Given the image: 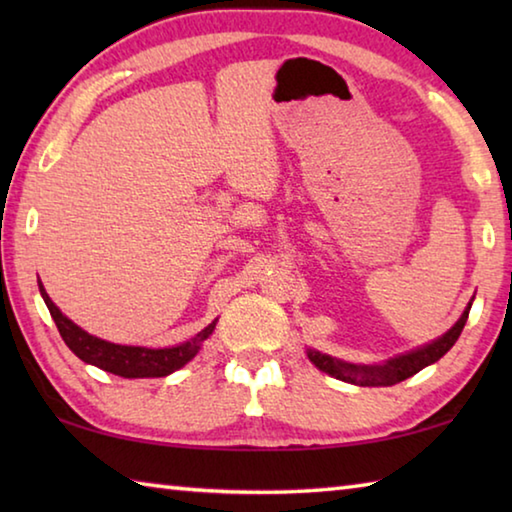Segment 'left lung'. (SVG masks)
Here are the masks:
<instances>
[{"mask_svg": "<svg viewBox=\"0 0 512 512\" xmlns=\"http://www.w3.org/2000/svg\"><path fill=\"white\" fill-rule=\"evenodd\" d=\"M470 307L472 302L467 305L463 311V316L458 318V323L449 329L447 334L440 336L438 341H433L429 345H424L420 350H413L409 354H400L391 361H386L384 366H357V363H348V361H339L327 357V354H320L316 350H309L307 357L311 359L316 368H320L327 375H332L341 381H348V384H357V386H393L400 384V381L413 377L415 372H420L422 368L436 363L443 354L452 350V345L458 341L463 327L467 323V316H470Z\"/></svg>", "mask_w": 512, "mask_h": 512, "instance_id": "8db88e82", "label": "left lung"}]
</instances>
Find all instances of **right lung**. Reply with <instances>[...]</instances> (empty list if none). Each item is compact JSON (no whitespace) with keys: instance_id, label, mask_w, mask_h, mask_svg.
Returning a JSON list of instances; mask_svg holds the SVG:
<instances>
[{"instance_id":"add662e5","label":"right lung","mask_w":512,"mask_h":512,"mask_svg":"<svg viewBox=\"0 0 512 512\" xmlns=\"http://www.w3.org/2000/svg\"><path fill=\"white\" fill-rule=\"evenodd\" d=\"M38 284H40V293H42V298H45L49 314H51V318H54V323L58 327L60 336H63L67 348L72 350L81 361L92 363V366L112 372V375L126 377V379L171 375L173 370L183 368L187 361H192L196 357L201 343L214 332V327H216V320H214V323L207 325L203 332H198L192 341L176 345V348H164V350L108 343V341L97 339V336L88 334L79 325H74L67 316L60 314V309L47 296L42 282H38Z\"/></svg>"}]
</instances>
